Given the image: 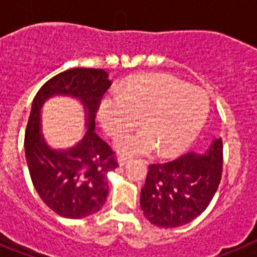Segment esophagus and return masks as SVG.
I'll return each mask as SVG.
<instances>
[{"instance_id": "34e87169", "label": "esophagus", "mask_w": 257, "mask_h": 257, "mask_svg": "<svg viewBox=\"0 0 257 257\" xmlns=\"http://www.w3.org/2000/svg\"><path fill=\"white\" fill-rule=\"evenodd\" d=\"M129 161H131V158H129V157H125V155H118L117 157V162L120 166H125Z\"/></svg>"}]
</instances>
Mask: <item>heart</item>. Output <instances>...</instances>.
Instances as JSON below:
<instances>
[{
	"label": "heart",
	"mask_w": 257,
	"mask_h": 257,
	"mask_svg": "<svg viewBox=\"0 0 257 257\" xmlns=\"http://www.w3.org/2000/svg\"><path fill=\"white\" fill-rule=\"evenodd\" d=\"M209 111L205 92L166 74L140 75L120 92L100 100L99 121L112 137L129 132L141 120L144 131L117 140L125 154L175 155L188 148L201 131Z\"/></svg>",
	"instance_id": "b5f03b06"
}]
</instances>
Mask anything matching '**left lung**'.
I'll use <instances>...</instances> for the list:
<instances>
[{
	"instance_id": "8db88e82",
	"label": "left lung",
	"mask_w": 257,
	"mask_h": 257,
	"mask_svg": "<svg viewBox=\"0 0 257 257\" xmlns=\"http://www.w3.org/2000/svg\"><path fill=\"white\" fill-rule=\"evenodd\" d=\"M223 145L215 139L205 153H188L149 166L141 209L153 225L178 227L193 221L212 201L222 178Z\"/></svg>"
}]
</instances>
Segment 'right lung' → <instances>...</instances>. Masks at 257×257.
<instances>
[{
	"mask_svg": "<svg viewBox=\"0 0 257 257\" xmlns=\"http://www.w3.org/2000/svg\"><path fill=\"white\" fill-rule=\"evenodd\" d=\"M109 86L103 69L73 68L45 82L32 102L25 135L30 176L47 206L65 218H85L100 210L108 195L107 174L118 166L115 152L94 131L99 104ZM55 95L81 98L86 111L84 139L66 151L51 149L40 133L41 107Z\"/></svg>",
	"mask_w": 257,
	"mask_h": 257,
	"instance_id": "right-lung-1",
	"label": "right lung"
}]
</instances>
